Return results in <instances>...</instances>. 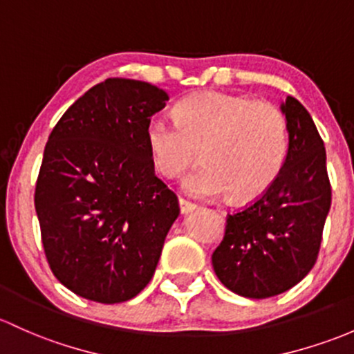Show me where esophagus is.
I'll return each mask as SVG.
<instances>
[{
	"label": "esophagus",
	"mask_w": 354,
	"mask_h": 354,
	"mask_svg": "<svg viewBox=\"0 0 354 354\" xmlns=\"http://www.w3.org/2000/svg\"><path fill=\"white\" fill-rule=\"evenodd\" d=\"M178 206H180L182 214H189V212L196 211V209H197V204H194V203H191V201L184 199V197H180V199H178Z\"/></svg>",
	"instance_id": "obj_1"
}]
</instances>
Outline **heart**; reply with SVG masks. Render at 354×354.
Segmentation results:
<instances>
[{
    "mask_svg": "<svg viewBox=\"0 0 354 354\" xmlns=\"http://www.w3.org/2000/svg\"><path fill=\"white\" fill-rule=\"evenodd\" d=\"M174 116L176 123L163 118L148 123V151L163 178L180 177L199 155L204 163L184 184L192 196L230 192L234 201L254 199L282 172L287 123L272 102L207 91L182 100Z\"/></svg>",
    "mask_w": 354,
    "mask_h": 354,
    "instance_id": "obj_1",
    "label": "heart"
}]
</instances>
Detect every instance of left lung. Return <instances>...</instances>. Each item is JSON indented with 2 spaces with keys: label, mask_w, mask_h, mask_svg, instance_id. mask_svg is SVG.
Instances as JSON below:
<instances>
[{
  "label": "left lung",
  "mask_w": 354,
  "mask_h": 354,
  "mask_svg": "<svg viewBox=\"0 0 354 354\" xmlns=\"http://www.w3.org/2000/svg\"><path fill=\"white\" fill-rule=\"evenodd\" d=\"M288 151L267 192L227 214L212 267L226 288L248 299H267L297 285L317 260L330 182L324 142L295 97L282 104Z\"/></svg>",
  "instance_id": "1"
}]
</instances>
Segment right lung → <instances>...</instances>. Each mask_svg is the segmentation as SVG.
<instances>
[{"label":"right lung","instance_id":"obj_1","mask_svg":"<svg viewBox=\"0 0 354 354\" xmlns=\"http://www.w3.org/2000/svg\"><path fill=\"white\" fill-rule=\"evenodd\" d=\"M165 101L148 82L106 79L48 136L35 185L41 243L57 280L81 297L127 302L153 277L180 212L147 145L150 118Z\"/></svg>","mask_w":354,"mask_h":354}]
</instances>
